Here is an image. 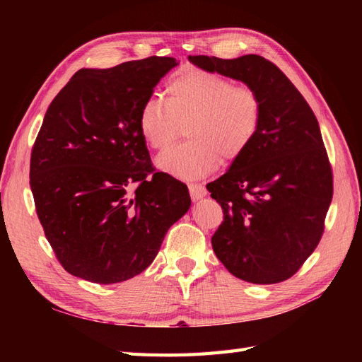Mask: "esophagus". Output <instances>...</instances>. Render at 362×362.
Instances as JSON below:
<instances>
[{
    "label": "esophagus",
    "instance_id": "1",
    "mask_svg": "<svg viewBox=\"0 0 362 362\" xmlns=\"http://www.w3.org/2000/svg\"><path fill=\"white\" fill-rule=\"evenodd\" d=\"M189 190H190L193 201H198L206 194V189L204 187L202 184H189Z\"/></svg>",
    "mask_w": 362,
    "mask_h": 362
}]
</instances>
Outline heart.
<instances>
[{
    "label": "heart",
    "instance_id": "obj_1",
    "mask_svg": "<svg viewBox=\"0 0 362 362\" xmlns=\"http://www.w3.org/2000/svg\"><path fill=\"white\" fill-rule=\"evenodd\" d=\"M166 98H149L139 113V131L156 151H166L181 136L185 144L158 158V166L182 180L211 173L221 160L233 163L255 140L262 119L259 95L206 71L178 74L166 86Z\"/></svg>",
    "mask_w": 362,
    "mask_h": 362
}]
</instances>
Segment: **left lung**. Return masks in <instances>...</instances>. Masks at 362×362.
<instances>
[{"mask_svg":"<svg viewBox=\"0 0 362 362\" xmlns=\"http://www.w3.org/2000/svg\"><path fill=\"white\" fill-rule=\"evenodd\" d=\"M189 59L246 83L262 103L255 140L226 173L206 184L223 210L213 250L238 279L286 281L319 245L332 201V168L319 122L287 75L264 57Z\"/></svg>","mask_w":362,"mask_h":362,"instance_id":"8db88e82","label":"left lung"}]
</instances>
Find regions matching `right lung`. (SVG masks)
I'll return each mask as SVG.
<instances>
[{
	"mask_svg": "<svg viewBox=\"0 0 362 362\" xmlns=\"http://www.w3.org/2000/svg\"><path fill=\"white\" fill-rule=\"evenodd\" d=\"M177 59L80 69L48 107L31 149L36 213L62 267L95 284L144 272L190 208L187 185L158 172L139 131L141 105Z\"/></svg>",
	"mask_w": 362,
	"mask_h": 362,
	"instance_id": "obj_1",
	"label": "right lung"
}]
</instances>
